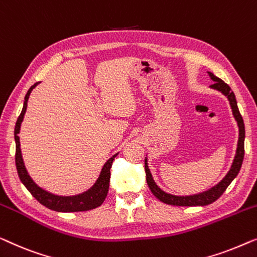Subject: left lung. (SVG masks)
I'll return each instance as SVG.
<instances>
[{
  "label": "left lung",
  "instance_id": "left-lung-1",
  "mask_svg": "<svg viewBox=\"0 0 257 257\" xmlns=\"http://www.w3.org/2000/svg\"><path fill=\"white\" fill-rule=\"evenodd\" d=\"M209 78L214 81V84L209 86L212 89H215L220 93H222L227 99L229 101L230 108H232L233 116L235 118L237 127H238V140H237V147L235 151V156H234L233 163L230 165V169L227 172V175L220 180L218 184H215L214 186H212L211 189L204 191V192L197 193V194H191V196H175V194L168 193L161 189L157 185L151 175L149 166H148V157H146L144 161V168H146L147 173V183L148 186L150 187L151 192L154 193V196L160 199L161 201L165 202L168 205L173 206H206L214 202L216 199H219L220 196L225 192L227 187L229 186V184L233 182L234 178L237 176L238 171H240L242 162H243L244 156V123L243 118H242L240 111L237 108V102L235 99V94L233 93L232 89L225 81H222L221 79L215 77L212 72H207Z\"/></svg>",
  "mask_w": 257,
  "mask_h": 257
}]
</instances>
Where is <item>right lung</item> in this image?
Listing matches in <instances>:
<instances>
[{
  "mask_svg": "<svg viewBox=\"0 0 257 257\" xmlns=\"http://www.w3.org/2000/svg\"><path fill=\"white\" fill-rule=\"evenodd\" d=\"M38 84L39 82H36L34 86H31V87L29 88L28 93L25 94L23 109H22V113L19 116V118H17L15 132H14V135H15V143H16L15 162H16L17 173H19L21 182L23 183V185L27 187L29 192H30L36 199L41 202L42 205H44L45 207L52 209V211L65 212V213L84 212V211H89V209L99 207L107 197L108 189H109L111 163H113L114 158L116 157L117 154L114 155L113 157H110L109 160L103 164L96 182L94 183V185L91 187V189H88L87 191H85V192H82L80 194H75V196H58V194H53L51 192H49V191L42 189L41 186H38L37 184L34 182V179L31 178L27 168H25L23 157H22L19 134L21 130V124L22 122H23L25 111H27L29 96H30L32 89H34Z\"/></svg>",
  "mask_w": 257,
  "mask_h": 257,
  "instance_id": "add662e5",
  "label": "right lung"
}]
</instances>
